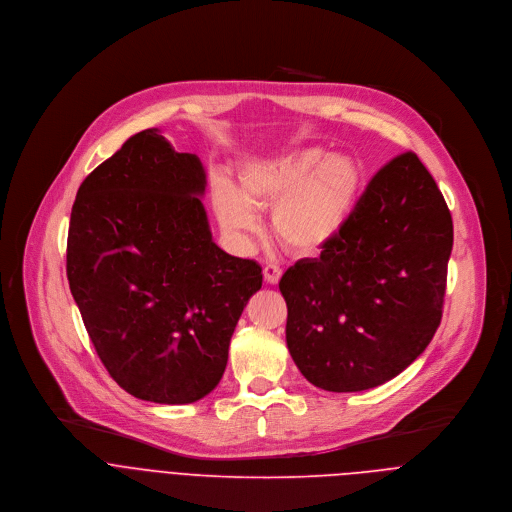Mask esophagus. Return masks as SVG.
<instances>
[{
    "mask_svg": "<svg viewBox=\"0 0 512 512\" xmlns=\"http://www.w3.org/2000/svg\"><path fill=\"white\" fill-rule=\"evenodd\" d=\"M263 277H265L267 283L275 285V283H279V279H281V269H279L277 265H265V267H263Z\"/></svg>",
    "mask_w": 512,
    "mask_h": 512,
    "instance_id": "34e87169",
    "label": "esophagus"
}]
</instances>
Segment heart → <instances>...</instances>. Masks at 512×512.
I'll list each match as a JSON object with an SVG mask.
<instances>
[{
  "label": "heart",
  "mask_w": 512,
  "mask_h": 512,
  "mask_svg": "<svg viewBox=\"0 0 512 512\" xmlns=\"http://www.w3.org/2000/svg\"><path fill=\"white\" fill-rule=\"evenodd\" d=\"M358 192L360 168L352 158L302 148L245 164L237 188L218 180L212 206L218 223L237 237L257 235V210L273 208L279 243L291 253L316 255L342 233Z\"/></svg>",
  "instance_id": "b5f03b06"
}]
</instances>
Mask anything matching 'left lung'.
I'll return each instance as SVG.
<instances>
[{
    "label": "left lung",
    "instance_id": "1",
    "mask_svg": "<svg viewBox=\"0 0 512 512\" xmlns=\"http://www.w3.org/2000/svg\"><path fill=\"white\" fill-rule=\"evenodd\" d=\"M452 245V214L427 168L413 152L393 158L320 257L279 281L302 375L354 393L405 371L442 322Z\"/></svg>",
    "mask_w": 512,
    "mask_h": 512
}]
</instances>
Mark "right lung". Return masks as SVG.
I'll return each instance as SVG.
<instances>
[{
	"instance_id": "1",
	"label": "right lung",
	"mask_w": 512,
	"mask_h": 512,
	"mask_svg": "<svg viewBox=\"0 0 512 512\" xmlns=\"http://www.w3.org/2000/svg\"><path fill=\"white\" fill-rule=\"evenodd\" d=\"M204 188L198 156L178 154L154 127L97 166L72 204L70 294L109 375L143 401L208 395L263 283L257 261L212 241Z\"/></svg>"
}]
</instances>
